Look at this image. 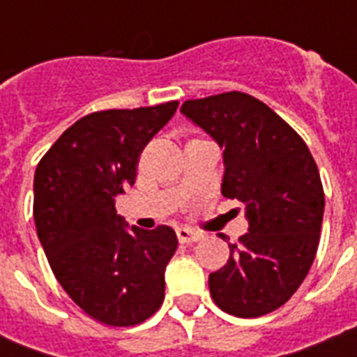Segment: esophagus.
<instances>
[{"mask_svg":"<svg viewBox=\"0 0 357 357\" xmlns=\"http://www.w3.org/2000/svg\"><path fill=\"white\" fill-rule=\"evenodd\" d=\"M176 235H178V241L181 244L198 243V241L202 238L200 234H196V231H190V229H185V228L178 229V231H176Z\"/></svg>","mask_w":357,"mask_h":357,"instance_id":"1","label":"esophagus"}]
</instances>
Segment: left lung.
<instances>
[{
	"label": "left lung",
	"instance_id": "obj_1",
	"mask_svg": "<svg viewBox=\"0 0 357 357\" xmlns=\"http://www.w3.org/2000/svg\"><path fill=\"white\" fill-rule=\"evenodd\" d=\"M181 113L224 148L222 195L248 218L228 263L209 274L213 300L241 319L266 315L296 293L315 261L324 215L315 159L282 116L244 92L187 100Z\"/></svg>",
	"mask_w": 357,
	"mask_h": 357
}]
</instances>
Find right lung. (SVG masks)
<instances>
[{"label": "right lung", "instance_id": "right-lung-1", "mask_svg": "<svg viewBox=\"0 0 357 357\" xmlns=\"http://www.w3.org/2000/svg\"><path fill=\"white\" fill-rule=\"evenodd\" d=\"M178 105L86 114L36 167L33 217L47 263L70 298L107 326L140 324L165 300V268L178 248L174 229L128 231L114 200L135 183L144 146Z\"/></svg>", "mask_w": 357, "mask_h": 357}]
</instances>
